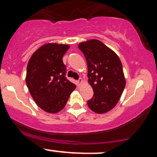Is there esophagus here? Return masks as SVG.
Returning a JSON list of instances; mask_svg holds the SVG:
<instances>
[{"mask_svg": "<svg viewBox=\"0 0 157 157\" xmlns=\"http://www.w3.org/2000/svg\"><path fill=\"white\" fill-rule=\"evenodd\" d=\"M82 82H83V80H82V78H80V80H79L78 81H77V83H78V85H81L82 84Z\"/></svg>", "mask_w": 157, "mask_h": 157, "instance_id": "esophagus-1", "label": "esophagus"}]
</instances>
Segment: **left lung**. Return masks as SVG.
Segmentation results:
<instances>
[{
  "instance_id": "8db88e82",
  "label": "left lung",
  "mask_w": 157,
  "mask_h": 157,
  "mask_svg": "<svg viewBox=\"0 0 157 157\" xmlns=\"http://www.w3.org/2000/svg\"><path fill=\"white\" fill-rule=\"evenodd\" d=\"M86 57L89 83L94 96L88 106L97 113L109 112L116 106L125 86V77L118 55L98 40L80 43Z\"/></svg>"
}]
</instances>
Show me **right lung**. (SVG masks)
<instances>
[{"mask_svg":"<svg viewBox=\"0 0 157 157\" xmlns=\"http://www.w3.org/2000/svg\"><path fill=\"white\" fill-rule=\"evenodd\" d=\"M69 47L67 44L48 43L37 48L29 60L26 86L35 103L46 112L60 111L76 88L65 77L63 57Z\"/></svg>","mask_w":157,"mask_h":157,"instance_id":"add662e5","label":"right lung"}]
</instances>
